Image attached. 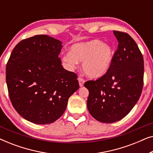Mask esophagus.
<instances>
[{"label":"esophagus","mask_w":153,"mask_h":153,"mask_svg":"<svg viewBox=\"0 0 153 153\" xmlns=\"http://www.w3.org/2000/svg\"><path fill=\"white\" fill-rule=\"evenodd\" d=\"M78 80H79V85H80V87H82L85 83V80L83 78H81V77H79Z\"/></svg>","instance_id":"1"}]
</instances>
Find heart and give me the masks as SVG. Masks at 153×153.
Here are the masks:
<instances>
[{
  "label": "heart",
  "mask_w": 153,
  "mask_h": 153,
  "mask_svg": "<svg viewBox=\"0 0 153 153\" xmlns=\"http://www.w3.org/2000/svg\"><path fill=\"white\" fill-rule=\"evenodd\" d=\"M114 57L113 48L99 39H92L73 45L70 51L64 54L62 60L69 70H73L79 61L82 68L91 78L104 76L109 70Z\"/></svg>",
  "instance_id": "1"
}]
</instances>
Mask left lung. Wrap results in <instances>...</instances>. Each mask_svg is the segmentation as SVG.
Wrapping results in <instances>:
<instances>
[{
	"instance_id": "8db88e82",
	"label": "left lung",
	"mask_w": 153,
	"mask_h": 153,
	"mask_svg": "<svg viewBox=\"0 0 153 153\" xmlns=\"http://www.w3.org/2000/svg\"><path fill=\"white\" fill-rule=\"evenodd\" d=\"M118 49L109 70L96 81H88L87 107L100 122H117L130 112L141 95L144 62L137 43L126 33L114 30Z\"/></svg>"
}]
</instances>
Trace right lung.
<instances>
[{
	"instance_id": "add662e5",
	"label": "right lung",
	"mask_w": 153,
	"mask_h": 153,
	"mask_svg": "<svg viewBox=\"0 0 153 153\" xmlns=\"http://www.w3.org/2000/svg\"><path fill=\"white\" fill-rule=\"evenodd\" d=\"M62 47L55 38L35 35L16 45L6 65L10 101L21 116L35 124L58 120L79 88L77 75L62 68Z\"/></svg>"
}]
</instances>
